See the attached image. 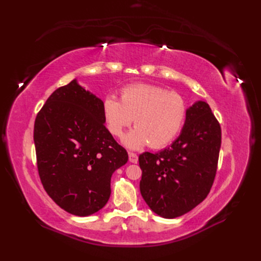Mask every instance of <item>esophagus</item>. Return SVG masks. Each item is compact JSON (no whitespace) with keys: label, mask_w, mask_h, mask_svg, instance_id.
<instances>
[{"label":"esophagus","mask_w":261,"mask_h":261,"mask_svg":"<svg viewBox=\"0 0 261 261\" xmlns=\"http://www.w3.org/2000/svg\"><path fill=\"white\" fill-rule=\"evenodd\" d=\"M128 156H129V161L132 163H137L138 162V155L136 153L134 152H129L128 153Z\"/></svg>","instance_id":"obj_1"}]
</instances>
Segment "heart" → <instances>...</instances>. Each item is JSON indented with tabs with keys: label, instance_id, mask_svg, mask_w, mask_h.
<instances>
[{
	"label": "heart",
	"instance_id": "obj_1",
	"mask_svg": "<svg viewBox=\"0 0 261 261\" xmlns=\"http://www.w3.org/2000/svg\"><path fill=\"white\" fill-rule=\"evenodd\" d=\"M187 111L179 93L149 84L126 86L121 89V101L109 94L102 103L107 127L115 137H121L135 120L136 128L124 138V144L133 149L148 145L162 148L172 143L183 128Z\"/></svg>",
	"mask_w": 261,
	"mask_h": 261
}]
</instances>
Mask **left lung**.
Segmentation results:
<instances>
[{"label": "left lung", "instance_id": "1", "mask_svg": "<svg viewBox=\"0 0 261 261\" xmlns=\"http://www.w3.org/2000/svg\"><path fill=\"white\" fill-rule=\"evenodd\" d=\"M221 127L207 102L188 109L180 135L158 153L139 155L140 193L158 216L177 218L206 198L216 177Z\"/></svg>", "mask_w": 261, "mask_h": 261}]
</instances>
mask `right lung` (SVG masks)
<instances>
[{
	"label": "right lung",
	"instance_id": "right-lung-1",
	"mask_svg": "<svg viewBox=\"0 0 261 261\" xmlns=\"http://www.w3.org/2000/svg\"><path fill=\"white\" fill-rule=\"evenodd\" d=\"M102 103L74 80L51 94L35 121L41 183L58 206L78 217L106 206L113 172L128 160L106 127Z\"/></svg>",
	"mask_w": 261,
	"mask_h": 261
}]
</instances>
